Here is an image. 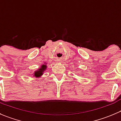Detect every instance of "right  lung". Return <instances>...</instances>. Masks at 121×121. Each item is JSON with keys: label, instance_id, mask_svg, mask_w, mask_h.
Here are the masks:
<instances>
[{"label": "right lung", "instance_id": "add662e5", "mask_svg": "<svg viewBox=\"0 0 121 121\" xmlns=\"http://www.w3.org/2000/svg\"><path fill=\"white\" fill-rule=\"evenodd\" d=\"M47 67H48L47 66V64L44 63L43 64H42L41 65V66H40V68H39V69L34 71V73H33V77H35V78H40L43 75L44 72L46 71Z\"/></svg>", "mask_w": 121, "mask_h": 121}]
</instances>
